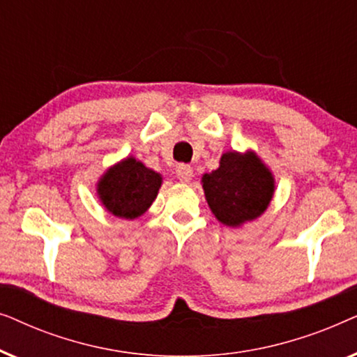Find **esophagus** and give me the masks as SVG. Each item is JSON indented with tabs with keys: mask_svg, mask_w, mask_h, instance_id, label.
I'll return each instance as SVG.
<instances>
[{
	"mask_svg": "<svg viewBox=\"0 0 357 357\" xmlns=\"http://www.w3.org/2000/svg\"><path fill=\"white\" fill-rule=\"evenodd\" d=\"M175 175H177V178L180 180V182H190L193 177V169L187 164H180L177 170H175Z\"/></svg>",
	"mask_w": 357,
	"mask_h": 357,
	"instance_id": "34e87169",
	"label": "esophagus"
}]
</instances>
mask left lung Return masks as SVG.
<instances>
[{"label": "left lung", "instance_id": "left-lung-1", "mask_svg": "<svg viewBox=\"0 0 357 357\" xmlns=\"http://www.w3.org/2000/svg\"><path fill=\"white\" fill-rule=\"evenodd\" d=\"M202 185L214 218L227 227H242L266 211L276 180L255 151H226L219 167L203 174Z\"/></svg>", "mask_w": 357, "mask_h": 357}]
</instances>
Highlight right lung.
Wrapping results in <instances>:
<instances>
[{
  "mask_svg": "<svg viewBox=\"0 0 357 357\" xmlns=\"http://www.w3.org/2000/svg\"><path fill=\"white\" fill-rule=\"evenodd\" d=\"M162 175L133 155L110 165L96 183L97 198L107 213L121 219H136L158 198Z\"/></svg>",
  "mask_w": 357,
  "mask_h": 357,
  "instance_id": "add662e5",
  "label": "right lung"
}]
</instances>
